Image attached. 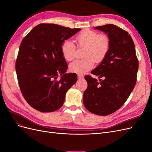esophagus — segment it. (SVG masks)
Listing matches in <instances>:
<instances>
[{"mask_svg": "<svg viewBox=\"0 0 152 152\" xmlns=\"http://www.w3.org/2000/svg\"><path fill=\"white\" fill-rule=\"evenodd\" d=\"M77 77H78V79H84V76L83 75H80V74H79L77 75Z\"/></svg>", "mask_w": 152, "mask_h": 152, "instance_id": "obj_1", "label": "esophagus"}]
</instances>
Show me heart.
<instances>
[{
    "label": "heart",
    "mask_w": 152,
    "mask_h": 152,
    "mask_svg": "<svg viewBox=\"0 0 152 152\" xmlns=\"http://www.w3.org/2000/svg\"><path fill=\"white\" fill-rule=\"evenodd\" d=\"M76 41L78 46L85 48L84 59L75 60L70 65V70L77 74H84L94 67L96 63L102 62L107 56L110 48V40L105 34H98L91 30H85L77 35ZM64 59L72 61L74 59L75 47L72 41L67 40L61 48Z\"/></svg>",
    "instance_id": "heart-1"
}]
</instances>
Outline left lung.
<instances>
[{
	"label": "left lung",
	"instance_id": "left-lung-1",
	"mask_svg": "<svg viewBox=\"0 0 152 152\" xmlns=\"http://www.w3.org/2000/svg\"><path fill=\"white\" fill-rule=\"evenodd\" d=\"M94 28L108 35L110 48L102 63L91 72L99 81L90 75L85 77L87 88L83 103L90 112L105 116L116 112L126 102L136 85L139 64L128 32L112 24Z\"/></svg>",
	"mask_w": 152,
	"mask_h": 152
}]
</instances>
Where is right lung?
Segmentation results:
<instances>
[{
  "mask_svg": "<svg viewBox=\"0 0 152 152\" xmlns=\"http://www.w3.org/2000/svg\"><path fill=\"white\" fill-rule=\"evenodd\" d=\"M56 24L35 26L20 44L16 61L18 83L24 98L41 112L60 108L67 91L77 80L68 73L61 48L64 41L79 31ZM61 75V79H56Z\"/></svg>",
  "mask_w": 152,
  "mask_h": 152,
  "instance_id": "obj_1",
  "label": "right lung"
}]
</instances>
